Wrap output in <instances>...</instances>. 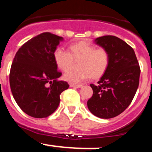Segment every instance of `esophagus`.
Segmentation results:
<instances>
[{"label": "esophagus", "instance_id": "1", "mask_svg": "<svg viewBox=\"0 0 152 152\" xmlns=\"http://www.w3.org/2000/svg\"><path fill=\"white\" fill-rule=\"evenodd\" d=\"M70 86L71 87V88H82V85H77V84H73V83H70Z\"/></svg>", "mask_w": 152, "mask_h": 152}]
</instances>
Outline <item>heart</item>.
I'll return each mask as SVG.
<instances>
[{
  "label": "heart",
  "instance_id": "1",
  "mask_svg": "<svg viewBox=\"0 0 152 152\" xmlns=\"http://www.w3.org/2000/svg\"><path fill=\"white\" fill-rule=\"evenodd\" d=\"M70 52L64 48H57L53 52V58L58 68L64 71L70 70L74 60L79 61V70H69L64 75L67 81L73 83H82L93 76L98 79L107 70L110 63V55L104 48H96L87 42L73 44Z\"/></svg>",
  "mask_w": 152,
  "mask_h": 152
}]
</instances>
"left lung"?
Segmentation results:
<instances>
[{
	"instance_id": "1",
	"label": "left lung",
	"mask_w": 152,
	"mask_h": 152,
	"mask_svg": "<svg viewBox=\"0 0 152 152\" xmlns=\"http://www.w3.org/2000/svg\"><path fill=\"white\" fill-rule=\"evenodd\" d=\"M94 42L108 51L110 63L98 85H91L93 96L87 104L96 117L113 118L132 102L139 86L140 68L133 48L118 37L104 35Z\"/></svg>"
}]
</instances>
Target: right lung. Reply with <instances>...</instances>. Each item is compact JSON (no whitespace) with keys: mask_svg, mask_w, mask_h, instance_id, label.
Returning <instances> with one entry per match:
<instances>
[{"mask_svg":"<svg viewBox=\"0 0 152 152\" xmlns=\"http://www.w3.org/2000/svg\"><path fill=\"white\" fill-rule=\"evenodd\" d=\"M62 37L43 32L23 44L13 59L10 73L12 94L20 108L35 118L49 117L57 109L60 94L69 88L58 80L53 52Z\"/></svg>","mask_w":152,"mask_h":152,"instance_id":"right-lung-1","label":"right lung"}]
</instances>
